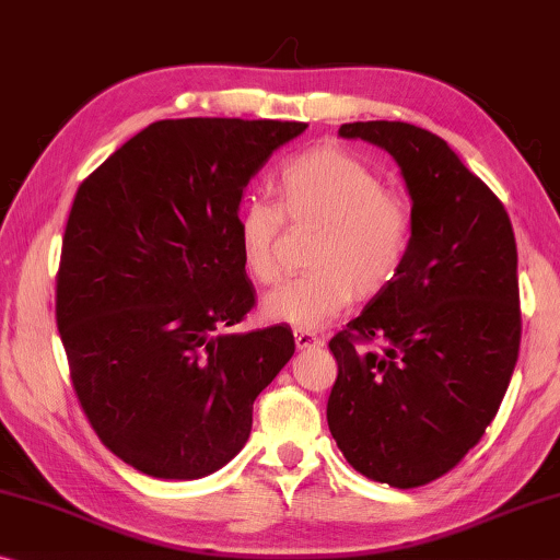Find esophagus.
<instances>
[{"label": "esophagus", "mask_w": 560, "mask_h": 560, "mask_svg": "<svg viewBox=\"0 0 560 560\" xmlns=\"http://www.w3.org/2000/svg\"><path fill=\"white\" fill-rule=\"evenodd\" d=\"M294 341L301 351L304 349H318V346H324V339L322 336H316L312 331H296L294 334Z\"/></svg>", "instance_id": "34e87169"}]
</instances>
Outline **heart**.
Instances as JSON below:
<instances>
[{
    "instance_id": "obj_1",
    "label": "heart",
    "mask_w": 560,
    "mask_h": 560,
    "mask_svg": "<svg viewBox=\"0 0 560 560\" xmlns=\"http://www.w3.org/2000/svg\"><path fill=\"white\" fill-rule=\"evenodd\" d=\"M277 201L254 197L238 207L236 246L248 277H281L283 217L322 232L308 252L312 273L283 283L264 299L261 314L299 331L334 322L357 299L386 291L404 269L411 246V209L359 156L339 147L306 149L273 176Z\"/></svg>"
}]
</instances>
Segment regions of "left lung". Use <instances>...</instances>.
Segmentation results:
<instances>
[{"mask_svg":"<svg viewBox=\"0 0 560 560\" xmlns=\"http://www.w3.org/2000/svg\"><path fill=\"white\" fill-rule=\"evenodd\" d=\"M339 137L394 156L413 232L396 281L328 341L339 363L328 431L361 476L416 488L481 441L509 388L521 343L516 238L503 203L441 137L406 121L343 124Z\"/></svg>","mask_w":560,"mask_h":560,"instance_id":"left-lung-1","label":"left lung"}]
</instances>
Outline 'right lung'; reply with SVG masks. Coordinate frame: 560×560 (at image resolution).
<instances>
[{"mask_svg": "<svg viewBox=\"0 0 560 560\" xmlns=\"http://www.w3.org/2000/svg\"><path fill=\"white\" fill-rule=\"evenodd\" d=\"M306 127L154 121L79 186L57 326L89 423L141 474L194 481L226 466L256 396L294 357L287 326L221 328L254 306L234 234L246 184Z\"/></svg>", "mask_w": 560, "mask_h": 560, "instance_id": "add662e5", "label": "right lung"}]
</instances>
